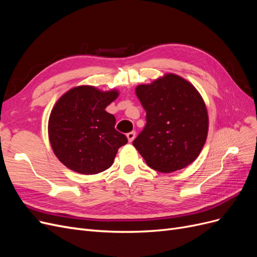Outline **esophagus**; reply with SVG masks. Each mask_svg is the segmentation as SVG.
Wrapping results in <instances>:
<instances>
[{
    "label": "esophagus",
    "instance_id": "34e87169",
    "mask_svg": "<svg viewBox=\"0 0 257 257\" xmlns=\"http://www.w3.org/2000/svg\"><path fill=\"white\" fill-rule=\"evenodd\" d=\"M135 136H136V133L135 132H130V133H127L126 134V137H127V141L130 142V143H132L135 139Z\"/></svg>",
    "mask_w": 257,
    "mask_h": 257
}]
</instances>
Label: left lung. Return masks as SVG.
Instances as JSON below:
<instances>
[{
	"instance_id": "left-lung-1",
	"label": "left lung",
	"mask_w": 257,
	"mask_h": 257,
	"mask_svg": "<svg viewBox=\"0 0 257 257\" xmlns=\"http://www.w3.org/2000/svg\"><path fill=\"white\" fill-rule=\"evenodd\" d=\"M135 92L147 112V124L133 146L147 165L173 173L195 161L209 128L207 107L196 88L169 73L137 85Z\"/></svg>"
}]
</instances>
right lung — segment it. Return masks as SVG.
<instances>
[{"instance_id":"obj_1","label":"right lung","mask_w":257,"mask_h":257,"mask_svg":"<svg viewBox=\"0 0 257 257\" xmlns=\"http://www.w3.org/2000/svg\"><path fill=\"white\" fill-rule=\"evenodd\" d=\"M118 96L114 89L78 85L57 100L49 115L48 136L62 164L82 175L102 173L112 165L118 149L127 143L114 128V115L105 110Z\"/></svg>"}]
</instances>
